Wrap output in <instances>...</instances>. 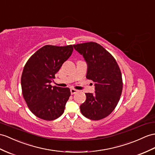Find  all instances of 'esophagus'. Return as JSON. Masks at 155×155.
<instances>
[{
    "instance_id": "34e87169",
    "label": "esophagus",
    "mask_w": 155,
    "mask_h": 155,
    "mask_svg": "<svg viewBox=\"0 0 155 155\" xmlns=\"http://www.w3.org/2000/svg\"><path fill=\"white\" fill-rule=\"evenodd\" d=\"M76 92H78V90H76V89H70V93H71V95H73V94L75 93Z\"/></svg>"
}]
</instances>
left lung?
Wrapping results in <instances>:
<instances>
[{
    "label": "left lung",
    "instance_id": "left-lung-1",
    "mask_svg": "<svg viewBox=\"0 0 155 155\" xmlns=\"http://www.w3.org/2000/svg\"><path fill=\"white\" fill-rule=\"evenodd\" d=\"M87 65L86 78L95 82V93H85L81 114L93 120L108 116L118 104L122 91V73L114 58L97 43L74 45Z\"/></svg>",
    "mask_w": 155,
    "mask_h": 155
}]
</instances>
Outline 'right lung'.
<instances>
[{
  "mask_svg": "<svg viewBox=\"0 0 155 155\" xmlns=\"http://www.w3.org/2000/svg\"><path fill=\"white\" fill-rule=\"evenodd\" d=\"M72 52V45H45L25 64L21 78L22 94L29 110L41 119L54 120L64 111L70 90L52 87L51 83Z\"/></svg>",
  "mask_w": 155,
  "mask_h": 155,
  "instance_id": "1",
  "label": "right lung"
}]
</instances>
